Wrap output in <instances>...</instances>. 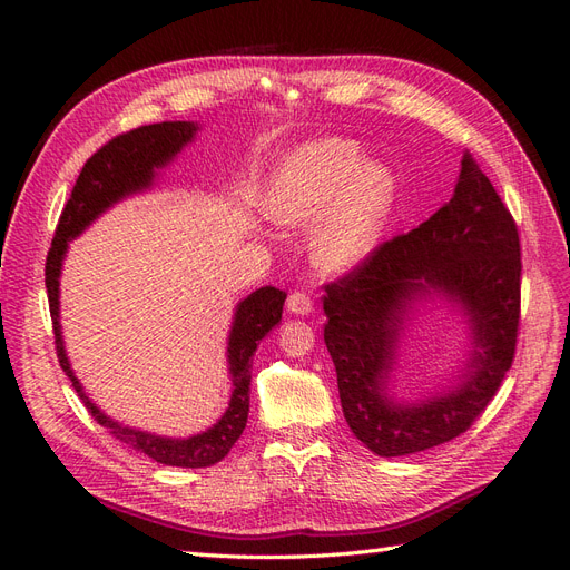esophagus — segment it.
<instances>
[{"mask_svg":"<svg viewBox=\"0 0 570 570\" xmlns=\"http://www.w3.org/2000/svg\"><path fill=\"white\" fill-rule=\"evenodd\" d=\"M287 312L297 314V316H308V314H312L314 312V302H312V297H308V292H302V289L292 292V295L287 297Z\"/></svg>","mask_w":570,"mask_h":570,"instance_id":"34e87169","label":"esophagus"}]
</instances>
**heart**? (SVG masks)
<instances>
[{
  "mask_svg": "<svg viewBox=\"0 0 570 570\" xmlns=\"http://www.w3.org/2000/svg\"><path fill=\"white\" fill-rule=\"evenodd\" d=\"M364 149L325 137L292 149L266 189V214L281 226H312L322 214L314 254L323 268L342 271L364 258L381 235L394 202V176L364 164Z\"/></svg>",
  "mask_w": 570,
  "mask_h": 570,
  "instance_id": "heart-1",
  "label": "heart"
}]
</instances>
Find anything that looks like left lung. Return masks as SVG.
<instances>
[{
	"label": "left lung",
	"instance_id": "1",
	"mask_svg": "<svg viewBox=\"0 0 570 570\" xmlns=\"http://www.w3.org/2000/svg\"><path fill=\"white\" fill-rule=\"evenodd\" d=\"M521 268L519 226L465 149L450 202L325 285L323 340L335 364L342 413L371 452H425L478 421L513 364ZM430 291H442L466 308L474 354L454 393L416 407L392 405L384 377L401 318L413 298Z\"/></svg>",
	"mask_w": 570,
	"mask_h": 570
}]
</instances>
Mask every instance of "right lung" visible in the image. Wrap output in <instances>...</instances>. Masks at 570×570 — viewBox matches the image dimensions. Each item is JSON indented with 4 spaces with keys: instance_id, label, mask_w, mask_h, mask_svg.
Listing matches in <instances>:
<instances>
[{
    "instance_id": "1",
    "label": "right lung",
    "mask_w": 570,
    "mask_h": 570,
    "mask_svg": "<svg viewBox=\"0 0 570 570\" xmlns=\"http://www.w3.org/2000/svg\"><path fill=\"white\" fill-rule=\"evenodd\" d=\"M195 132L197 126L187 124V120H166V124L140 126L128 132H120L111 137L107 145H101L92 157L85 161L80 170V176L71 189V197H68L59 216L55 239H51L45 264V285L49 297L51 327H55L57 356L85 409L92 413V419L99 425H105L109 430V435L126 442L135 452L147 454L157 463L180 465V469H204V465L220 461L233 450L237 438L243 435L249 416L252 356L262 337L271 327L281 323L287 292L266 285L252 292L245 302H239L228 340V361L233 373L230 404L220 416V421L206 430V433L187 440H170L142 433V430L118 425L116 421L107 419L105 413L90 402V396L82 392L63 352L59 325V275L68 243L88 228L101 212H107L114 202L149 187L154 180V168H161L174 159L176 154L193 140Z\"/></svg>"
}]
</instances>
